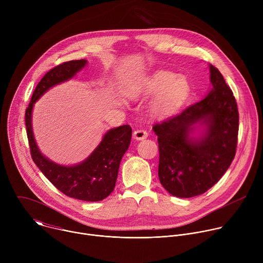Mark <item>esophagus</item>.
Segmentation results:
<instances>
[{
	"label": "esophagus",
	"instance_id": "esophagus-1",
	"mask_svg": "<svg viewBox=\"0 0 263 263\" xmlns=\"http://www.w3.org/2000/svg\"><path fill=\"white\" fill-rule=\"evenodd\" d=\"M133 136H134L135 139L141 140V139H144V138L147 137V132L145 130H143V129H138V130L134 131Z\"/></svg>",
	"mask_w": 263,
	"mask_h": 263
}]
</instances>
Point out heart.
Returning a JSON list of instances; mask_svg holds the SVG:
<instances>
[{"label": "heart", "mask_w": 263, "mask_h": 263, "mask_svg": "<svg viewBox=\"0 0 263 263\" xmlns=\"http://www.w3.org/2000/svg\"><path fill=\"white\" fill-rule=\"evenodd\" d=\"M145 93H159L152 109L157 116H170L179 108L186 96L190 85L182 76H174L167 71H158L149 77L142 87Z\"/></svg>", "instance_id": "b5f03b06"}]
</instances>
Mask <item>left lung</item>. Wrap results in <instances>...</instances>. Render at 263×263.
<instances>
[{
    "mask_svg": "<svg viewBox=\"0 0 263 263\" xmlns=\"http://www.w3.org/2000/svg\"><path fill=\"white\" fill-rule=\"evenodd\" d=\"M212 88L206 98L153 126L158 136L160 183L173 196L206 193L229 168L236 153L239 115L236 100L219 70L210 64ZM206 131L193 140V125Z\"/></svg>",
    "mask_w": 263,
    "mask_h": 263,
    "instance_id": "left-lung-1",
    "label": "left lung"
}]
</instances>
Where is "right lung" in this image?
<instances>
[{
  "label": "right lung",
  "instance_id": "1",
  "mask_svg": "<svg viewBox=\"0 0 263 263\" xmlns=\"http://www.w3.org/2000/svg\"><path fill=\"white\" fill-rule=\"evenodd\" d=\"M85 59L63 62L50 69L37 84L28 108L25 121L30 153L33 161L58 191L67 197L87 202L102 201L115 190L121 160L128 149L132 129L124 125L109 130L91 155L73 166L56 164L46 158L37 147L31 126L34 103L52 86L70 79L86 64Z\"/></svg>",
  "mask_w": 263,
  "mask_h": 263
}]
</instances>
